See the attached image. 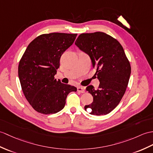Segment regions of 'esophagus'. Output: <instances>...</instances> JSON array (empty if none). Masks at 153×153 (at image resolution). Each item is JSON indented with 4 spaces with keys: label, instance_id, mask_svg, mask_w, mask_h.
Wrapping results in <instances>:
<instances>
[{
    "label": "esophagus",
    "instance_id": "obj_1",
    "mask_svg": "<svg viewBox=\"0 0 153 153\" xmlns=\"http://www.w3.org/2000/svg\"><path fill=\"white\" fill-rule=\"evenodd\" d=\"M77 92H79L81 93H84L85 92V88L83 87H81V86L77 87Z\"/></svg>",
    "mask_w": 153,
    "mask_h": 153
}]
</instances>
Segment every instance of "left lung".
<instances>
[{
	"mask_svg": "<svg viewBox=\"0 0 153 153\" xmlns=\"http://www.w3.org/2000/svg\"><path fill=\"white\" fill-rule=\"evenodd\" d=\"M87 54L100 81L98 88H86L93 102L85 105L91 115H107L119 104L125 93L131 74L130 62L125 51L116 39L102 32L81 34L75 42Z\"/></svg>",
	"mask_w": 153,
	"mask_h": 153,
	"instance_id": "obj_1",
	"label": "left lung"
}]
</instances>
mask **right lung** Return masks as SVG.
Wrapping results in <instances>:
<instances>
[{
	"instance_id": "right-lung-1",
	"label": "right lung",
	"mask_w": 153,
	"mask_h": 153,
	"mask_svg": "<svg viewBox=\"0 0 153 153\" xmlns=\"http://www.w3.org/2000/svg\"><path fill=\"white\" fill-rule=\"evenodd\" d=\"M77 34H42L28 45L20 60L18 76L23 94L38 113L48 115L64 108L67 96L77 88L55 79L60 59Z\"/></svg>"
}]
</instances>
